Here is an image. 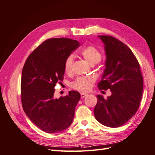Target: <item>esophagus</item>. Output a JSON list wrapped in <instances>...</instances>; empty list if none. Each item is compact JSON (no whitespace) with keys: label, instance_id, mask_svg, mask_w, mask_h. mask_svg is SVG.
Returning a JSON list of instances; mask_svg holds the SVG:
<instances>
[{"label":"esophagus","instance_id":"esophagus-1","mask_svg":"<svg viewBox=\"0 0 155 155\" xmlns=\"http://www.w3.org/2000/svg\"><path fill=\"white\" fill-rule=\"evenodd\" d=\"M88 94H86V93H81V98H85V97L87 96Z\"/></svg>","mask_w":155,"mask_h":155}]
</instances>
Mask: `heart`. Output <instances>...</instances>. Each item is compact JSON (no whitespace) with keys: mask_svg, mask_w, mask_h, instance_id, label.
Listing matches in <instances>:
<instances>
[{"mask_svg":"<svg viewBox=\"0 0 155 155\" xmlns=\"http://www.w3.org/2000/svg\"><path fill=\"white\" fill-rule=\"evenodd\" d=\"M82 57L91 64L94 65L101 60L102 55L99 50L95 47L90 45L84 48L81 52ZM73 63V58L71 55L69 56L64 62V71L69 73L72 70ZM94 81L92 77H78L73 83V87L80 91H87L91 87V83Z\"/></svg>","mask_w":155,"mask_h":155,"instance_id":"1","label":"heart"}]
</instances>
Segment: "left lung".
<instances>
[{"mask_svg": "<svg viewBox=\"0 0 155 155\" xmlns=\"http://www.w3.org/2000/svg\"><path fill=\"white\" fill-rule=\"evenodd\" d=\"M104 44L105 69L100 89L111 94L97 96L94 113L96 120L110 127L125 124L137 111L143 94V80L137 59L123 42L109 35H98Z\"/></svg>", "mask_w": 155, "mask_h": 155, "instance_id": "left-lung-1", "label": "left lung"}]
</instances>
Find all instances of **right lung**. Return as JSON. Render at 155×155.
Returning a JSON list of instances; mask_svg holds the SVG:
<instances>
[{
    "label": "right lung",
    "mask_w": 155,
    "mask_h": 155,
    "mask_svg": "<svg viewBox=\"0 0 155 155\" xmlns=\"http://www.w3.org/2000/svg\"><path fill=\"white\" fill-rule=\"evenodd\" d=\"M79 45L78 41L69 38L47 39L30 54L24 65L23 109L29 119L46 133L62 131L73 121L80 93L72 91L57 98L54 92L55 84L63 81L66 59Z\"/></svg>",
    "instance_id": "obj_1"
}]
</instances>
